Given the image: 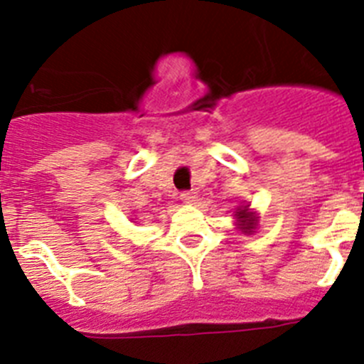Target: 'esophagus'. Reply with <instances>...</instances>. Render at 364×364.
Masks as SVG:
<instances>
[{
    "mask_svg": "<svg viewBox=\"0 0 364 364\" xmlns=\"http://www.w3.org/2000/svg\"><path fill=\"white\" fill-rule=\"evenodd\" d=\"M180 198L186 202V204H193V202L197 200V195L193 191H182L180 193Z\"/></svg>",
    "mask_w": 364,
    "mask_h": 364,
    "instance_id": "esophagus-1",
    "label": "esophagus"
}]
</instances>
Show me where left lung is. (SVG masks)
<instances>
[{
    "mask_svg": "<svg viewBox=\"0 0 364 364\" xmlns=\"http://www.w3.org/2000/svg\"><path fill=\"white\" fill-rule=\"evenodd\" d=\"M240 217V222H242V230H252L255 226V217L253 215H247V210L237 211Z\"/></svg>",
    "mask_w": 364,
    "mask_h": 364,
    "instance_id": "8db88e82",
    "label": "left lung"
}]
</instances>
